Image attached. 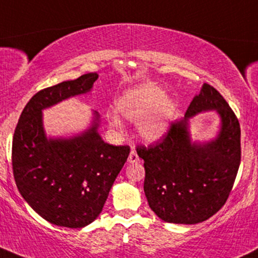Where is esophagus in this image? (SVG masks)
Masks as SVG:
<instances>
[{
  "instance_id": "esophagus-1",
  "label": "esophagus",
  "mask_w": 258,
  "mask_h": 258,
  "mask_svg": "<svg viewBox=\"0 0 258 258\" xmlns=\"http://www.w3.org/2000/svg\"><path fill=\"white\" fill-rule=\"evenodd\" d=\"M128 161H129L130 164H138V163H140V158H139V155H138V153H136L135 151L130 152Z\"/></svg>"
}]
</instances>
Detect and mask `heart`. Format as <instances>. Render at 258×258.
<instances>
[{
  "mask_svg": "<svg viewBox=\"0 0 258 258\" xmlns=\"http://www.w3.org/2000/svg\"><path fill=\"white\" fill-rule=\"evenodd\" d=\"M114 110L129 122L139 121L140 138L154 144L166 136L176 114L177 105L172 98L166 97L163 88L146 82L124 91L114 101ZM118 115L110 112L107 122L112 129L122 130L124 124Z\"/></svg>",
  "mask_w": 258,
  "mask_h": 258,
  "instance_id": "1",
  "label": "heart"
}]
</instances>
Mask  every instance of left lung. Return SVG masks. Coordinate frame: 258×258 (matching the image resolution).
Returning a JSON list of instances; mask_svg holds the SVG:
<instances>
[{
	"label": "left lung",
	"instance_id": "left-lung-1",
	"mask_svg": "<svg viewBox=\"0 0 258 258\" xmlns=\"http://www.w3.org/2000/svg\"><path fill=\"white\" fill-rule=\"evenodd\" d=\"M207 110L219 116L217 135L192 142L189 119ZM136 152L145 161L144 190L152 211L165 222L199 224L225 205L233 186L240 164L239 122L222 95L203 84L163 141Z\"/></svg>",
	"mask_w": 258,
	"mask_h": 258
}]
</instances>
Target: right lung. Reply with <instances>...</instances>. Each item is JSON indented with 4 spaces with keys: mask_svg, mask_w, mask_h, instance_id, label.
Wrapping results in <instances>:
<instances>
[{
    "mask_svg": "<svg viewBox=\"0 0 258 258\" xmlns=\"http://www.w3.org/2000/svg\"><path fill=\"white\" fill-rule=\"evenodd\" d=\"M97 73L41 90L31 98L13 138L15 183L32 209L57 226L81 228L99 217L128 159V146L106 144L93 111L87 129L72 136H47L43 111L92 91Z\"/></svg>",
    "mask_w": 258,
    "mask_h": 258,
    "instance_id": "obj_1",
    "label": "right lung"
}]
</instances>
